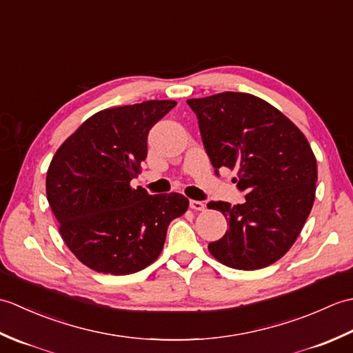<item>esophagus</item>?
Listing matches in <instances>:
<instances>
[{"label":"esophagus","mask_w":353,"mask_h":353,"mask_svg":"<svg viewBox=\"0 0 353 353\" xmlns=\"http://www.w3.org/2000/svg\"><path fill=\"white\" fill-rule=\"evenodd\" d=\"M190 208L194 211H205V203L200 200H190Z\"/></svg>","instance_id":"34e87169"}]
</instances>
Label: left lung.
I'll return each instance as SVG.
<instances>
[{"label": "left lung", "instance_id": "8db88e82", "mask_svg": "<svg viewBox=\"0 0 353 353\" xmlns=\"http://www.w3.org/2000/svg\"><path fill=\"white\" fill-rule=\"evenodd\" d=\"M199 119L215 172L236 170L245 201H209L229 230L208 249L236 270H258L281 259L294 244L316 197L317 162L305 134L282 112L258 97L221 92L186 100Z\"/></svg>", "mask_w": 353, "mask_h": 353}]
</instances>
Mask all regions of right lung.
Here are the masks:
<instances>
[{"label": "right lung", "instance_id": "obj_1", "mask_svg": "<svg viewBox=\"0 0 353 353\" xmlns=\"http://www.w3.org/2000/svg\"><path fill=\"white\" fill-rule=\"evenodd\" d=\"M176 106L148 100L97 112L57 150L47 199L66 245L89 268L130 274L159 256L168 224L186 212L182 194H150L130 181L147 157L152 127Z\"/></svg>", "mask_w": 353, "mask_h": 353}]
</instances>
